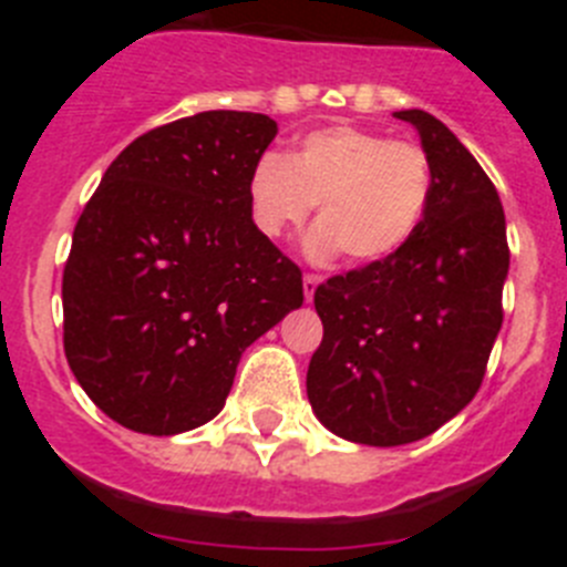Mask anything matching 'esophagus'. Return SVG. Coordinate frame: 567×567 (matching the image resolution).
I'll return each instance as SVG.
<instances>
[{"instance_id":"34e87169","label":"esophagus","mask_w":567,"mask_h":567,"mask_svg":"<svg viewBox=\"0 0 567 567\" xmlns=\"http://www.w3.org/2000/svg\"><path fill=\"white\" fill-rule=\"evenodd\" d=\"M318 284H320V275H315V272L303 275V298L312 300L315 298V289H318Z\"/></svg>"}]
</instances>
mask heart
Instances as JSON below:
<instances>
[{"instance_id":"b5f03b06","label":"heart","mask_w":567,"mask_h":567,"mask_svg":"<svg viewBox=\"0 0 567 567\" xmlns=\"http://www.w3.org/2000/svg\"><path fill=\"white\" fill-rule=\"evenodd\" d=\"M432 187L420 144L338 124L309 133L289 158L264 155L249 175V213L258 233L284 238L320 204L315 252L340 249L354 264H378L414 238Z\"/></svg>"}]
</instances>
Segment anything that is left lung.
I'll list each match as a JSON object with an SVG mask.
<instances>
[{"label":"left lung","instance_id":"obj_1","mask_svg":"<svg viewBox=\"0 0 567 567\" xmlns=\"http://www.w3.org/2000/svg\"><path fill=\"white\" fill-rule=\"evenodd\" d=\"M414 124L434 187L414 238L392 258L315 289L323 340L307 394L329 432L363 445L429 437L480 392L503 327L508 238L499 195L440 118Z\"/></svg>","mask_w":567,"mask_h":567}]
</instances>
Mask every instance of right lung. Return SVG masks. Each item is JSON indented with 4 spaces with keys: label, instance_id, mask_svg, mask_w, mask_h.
<instances>
[{
    "label": "right lung",
    "instance_id": "1",
    "mask_svg": "<svg viewBox=\"0 0 567 567\" xmlns=\"http://www.w3.org/2000/svg\"><path fill=\"white\" fill-rule=\"evenodd\" d=\"M278 124L207 110L138 135L79 215L64 354L124 429L169 437L224 409L252 340L303 303L298 264L252 224L249 175Z\"/></svg>",
    "mask_w": 567,
    "mask_h": 567
}]
</instances>
